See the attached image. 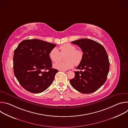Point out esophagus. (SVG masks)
<instances>
[{
  "label": "esophagus",
  "mask_w": 128,
  "mask_h": 128,
  "mask_svg": "<svg viewBox=\"0 0 128 128\" xmlns=\"http://www.w3.org/2000/svg\"><path fill=\"white\" fill-rule=\"evenodd\" d=\"M63 71L64 72H65V73H68V72H69L70 71V70H63Z\"/></svg>",
  "instance_id": "34e87169"
}]
</instances>
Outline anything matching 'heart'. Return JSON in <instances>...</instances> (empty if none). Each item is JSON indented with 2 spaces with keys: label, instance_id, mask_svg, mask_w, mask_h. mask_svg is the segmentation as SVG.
<instances>
[{
  "label": "heart",
  "instance_id": "heart-1",
  "mask_svg": "<svg viewBox=\"0 0 128 128\" xmlns=\"http://www.w3.org/2000/svg\"><path fill=\"white\" fill-rule=\"evenodd\" d=\"M60 52L57 48H53L50 52L49 56L53 62H57L53 65V67L60 70H66L79 65L82 60L84 52L80 50L76 49L73 44H66L60 46ZM65 55V62H58Z\"/></svg>",
  "mask_w": 128,
  "mask_h": 128
}]
</instances>
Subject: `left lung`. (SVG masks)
Returning a JSON list of instances; mask_svg holds the SVG:
<instances>
[{
	"instance_id": "left-lung-1",
	"label": "left lung",
	"mask_w": 128,
	"mask_h": 128,
	"mask_svg": "<svg viewBox=\"0 0 128 128\" xmlns=\"http://www.w3.org/2000/svg\"><path fill=\"white\" fill-rule=\"evenodd\" d=\"M79 46L84 52L82 61L70 80L72 86L83 94L93 93L106 82L109 69L107 52L102 45L90 39H80L71 42Z\"/></svg>"
}]
</instances>
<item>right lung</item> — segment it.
Masks as SVG:
<instances>
[{"mask_svg":"<svg viewBox=\"0 0 128 128\" xmlns=\"http://www.w3.org/2000/svg\"><path fill=\"white\" fill-rule=\"evenodd\" d=\"M56 44L38 39L21 42L14 51V76L29 92H44L52 84L58 70L52 68L50 51Z\"/></svg>","mask_w":128,"mask_h":128,"instance_id":"add662e5","label":"right lung"}]
</instances>
